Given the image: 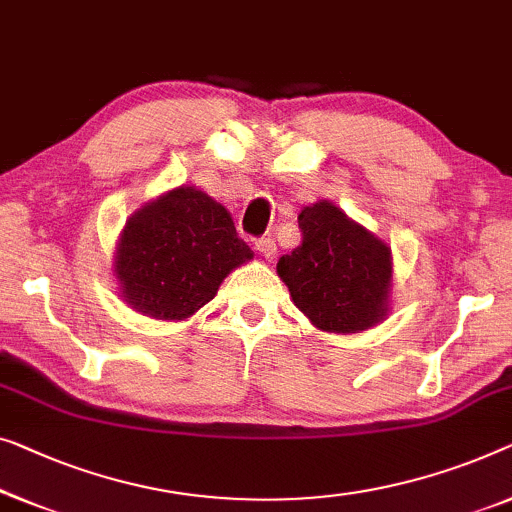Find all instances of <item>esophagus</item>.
Here are the masks:
<instances>
[{"label":"esophagus","instance_id":"obj_1","mask_svg":"<svg viewBox=\"0 0 512 512\" xmlns=\"http://www.w3.org/2000/svg\"><path fill=\"white\" fill-rule=\"evenodd\" d=\"M256 249L261 251V256L268 258V261H272L274 254H277V244H274V240H272V238H263V240H258V242H256Z\"/></svg>","mask_w":512,"mask_h":512}]
</instances>
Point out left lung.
<instances>
[{
	"mask_svg": "<svg viewBox=\"0 0 512 512\" xmlns=\"http://www.w3.org/2000/svg\"><path fill=\"white\" fill-rule=\"evenodd\" d=\"M300 247L281 256L277 274L318 330L362 332L388 316L390 247L330 201L298 214Z\"/></svg>",
	"mask_w": 512,
	"mask_h": 512,
	"instance_id": "1",
	"label": "left lung"
}]
</instances>
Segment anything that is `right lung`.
<instances>
[{
    "instance_id": "1",
    "label": "right lung",
    "mask_w": 512,
    "mask_h": 512,
    "mask_svg": "<svg viewBox=\"0 0 512 512\" xmlns=\"http://www.w3.org/2000/svg\"><path fill=\"white\" fill-rule=\"evenodd\" d=\"M251 258L224 205L196 187H177L131 214L117 242L115 274L131 309L184 321Z\"/></svg>"
}]
</instances>
